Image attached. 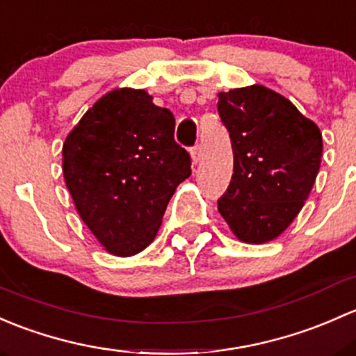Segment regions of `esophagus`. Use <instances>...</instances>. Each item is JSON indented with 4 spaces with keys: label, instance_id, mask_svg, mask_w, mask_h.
<instances>
[{
    "label": "esophagus",
    "instance_id": "obj_1",
    "mask_svg": "<svg viewBox=\"0 0 356 356\" xmlns=\"http://www.w3.org/2000/svg\"><path fill=\"white\" fill-rule=\"evenodd\" d=\"M202 156H204V152H202V149H200V145H199V147H193L192 149V161H193V164L200 163Z\"/></svg>",
    "mask_w": 356,
    "mask_h": 356
}]
</instances>
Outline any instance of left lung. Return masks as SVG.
I'll return each instance as SVG.
<instances>
[{"label": "left lung", "mask_w": 356, "mask_h": 356, "mask_svg": "<svg viewBox=\"0 0 356 356\" xmlns=\"http://www.w3.org/2000/svg\"><path fill=\"white\" fill-rule=\"evenodd\" d=\"M229 131L233 175L218 211L243 243L273 241L309 199L321 168L322 134L289 99L264 86L218 94Z\"/></svg>", "instance_id": "1"}]
</instances>
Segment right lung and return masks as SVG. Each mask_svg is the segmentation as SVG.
Returning a JSON list of instances; mask_svg holds the SVG:
<instances>
[{
  "label": "right lung",
  "instance_id": "obj_1",
  "mask_svg": "<svg viewBox=\"0 0 356 356\" xmlns=\"http://www.w3.org/2000/svg\"><path fill=\"white\" fill-rule=\"evenodd\" d=\"M63 178L76 212L106 252L147 248L190 156L175 142V118L144 89L118 87L97 99L63 142Z\"/></svg>",
  "mask_w": 356,
  "mask_h": 356
}]
</instances>
